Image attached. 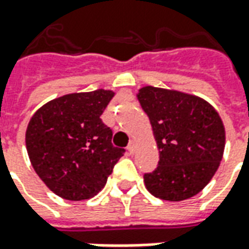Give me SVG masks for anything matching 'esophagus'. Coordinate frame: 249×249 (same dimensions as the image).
<instances>
[{"instance_id":"obj_1","label":"esophagus","mask_w":249,"mask_h":249,"mask_svg":"<svg viewBox=\"0 0 249 249\" xmlns=\"http://www.w3.org/2000/svg\"><path fill=\"white\" fill-rule=\"evenodd\" d=\"M135 148H136L135 141H129V145H128V148H126V149H128V152H129L130 155H132V153L135 152Z\"/></svg>"}]
</instances>
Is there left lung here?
I'll list each match as a JSON object with an SVG mask.
<instances>
[{"label": "left lung", "mask_w": 249, "mask_h": 249, "mask_svg": "<svg viewBox=\"0 0 249 249\" xmlns=\"http://www.w3.org/2000/svg\"><path fill=\"white\" fill-rule=\"evenodd\" d=\"M137 98L160 155L156 169L144 175L146 189L168 201L197 195L213 178L224 153L219 113L203 98L162 88H141Z\"/></svg>", "instance_id": "8db88e82"}]
</instances>
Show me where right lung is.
Wrapping results in <instances>:
<instances>
[{
  "label": "right lung",
  "mask_w": 249,
  "mask_h": 249,
  "mask_svg": "<svg viewBox=\"0 0 249 249\" xmlns=\"http://www.w3.org/2000/svg\"><path fill=\"white\" fill-rule=\"evenodd\" d=\"M113 96L104 89L65 94L30 119L25 136L30 162L57 196L71 201L96 196L124 156L100 117Z\"/></svg>",
  "instance_id": "1"
}]
</instances>
